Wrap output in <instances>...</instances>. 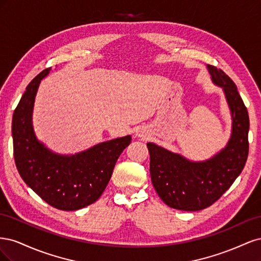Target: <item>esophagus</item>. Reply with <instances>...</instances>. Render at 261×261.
Returning <instances> with one entry per match:
<instances>
[{
    "label": "esophagus",
    "instance_id": "34e87169",
    "mask_svg": "<svg viewBox=\"0 0 261 261\" xmlns=\"http://www.w3.org/2000/svg\"><path fill=\"white\" fill-rule=\"evenodd\" d=\"M139 136H140V135H139Z\"/></svg>",
    "mask_w": 261,
    "mask_h": 261
}]
</instances>
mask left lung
<instances>
[{"mask_svg": "<svg viewBox=\"0 0 261 261\" xmlns=\"http://www.w3.org/2000/svg\"><path fill=\"white\" fill-rule=\"evenodd\" d=\"M212 83L223 89L232 115V134L225 148L206 161L148 143L150 175L155 192L169 207L184 211L208 208L222 196L243 171L248 156L249 117L238 87L222 69L207 65Z\"/></svg>", "mask_w": 261, "mask_h": 261, "instance_id": "left-lung-1", "label": "left lung"}]
</instances>
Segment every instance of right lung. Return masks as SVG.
<instances>
[{"label": "right lung", "instance_id": "obj_1", "mask_svg": "<svg viewBox=\"0 0 261 261\" xmlns=\"http://www.w3.org/2000/svg\"><path fill=\"white\" fill-rule=\"evenodd\" d=\"M49 73L46 68L29 83L15 109L14 159L23 181L45 202L60 210L74 211L99 199L132 137L105 141L72 155L52 152L37 139L31 122L38 87Z\"/></svg>", "mask_w": 261, "mask_h": 261}]
</instances>
